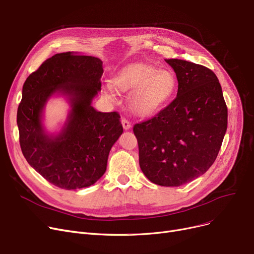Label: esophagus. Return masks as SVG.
<instances>
[{
  "instance_id": "obj_1",
  "label": "esophagus",
  "mask_w": 254,
  "mask_h": 254,
  "mask_svg": "<svg viewBox=\"0 0 254 254\" xmlns=\"http://www.w3.org/2000/svg\"><path fill=\"white\" fill-rule=\"evenodd\" d=\"M122 124H123V127H124V128L126 129V130H127V129H129L130 128V123L128 122L127 119H126V118H123L122 119Z\"/></svg>"
}]
</instances>
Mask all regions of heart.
<instances>
[{
  "instance_id": "heart-1",
  "label": "heart",
  "mask_w": 254,
  "mask_h": 254,
  "mask_svg": "<svg viewBox=\"0 0 254 254\" xmlns=\"http://www.w3.org/2000/svg\"><path fill=\"white\" fill-rule=\"evenodd\" d=\"M116 90L130 92L131 111L141 117H149L161 112L174 99L177 91V77L171 70H158L156 66L142 63L128 64L113 78ZM106 96L113 99L112 86L104 89Z\"/></svg>"
}]
</instances>
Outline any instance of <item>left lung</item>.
<instances>
[{"instance_id": "obj_1", "label": "left lung", "mask_w": 254, "mask_h": 254, "mask_svg": "<svg viewBox=\"0 0 254 254\" xmlns=\"http://www.w3.org/2000/svg\"><path fill=\"white\" fill-rule=\"evenodd\" d=\"M176 73L177 97L154 117L134 126L144 175L180 186L215 162L228 127V108L214 72L202 64L166 60Z\"/></svg>"}]
</instances>
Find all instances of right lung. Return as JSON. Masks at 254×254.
Returning <instances> with one entry per match:
<instances>
[{
    "label": "right lung",
    "instance_id": "add662e5",
    "mask_svg": "<svg viewBox=\"0 0 254 254\" xmlns=\"http://www.w3.org/2000/svg\"><path fill=\"white\" fill-rule=\"evenodd\" d=\"M103 72L98 58L63 52L46 60L23 84L17 110L20 148L30 166L58 188L70 190L95 184L124 131L117 112H99L91 106ZM55 93L68 98L72 109L62 131L52 136L43 127L42 113Z\"/></svg>",
    "mask_w": 254,
    "mask_h": 254
}]
</instances>
